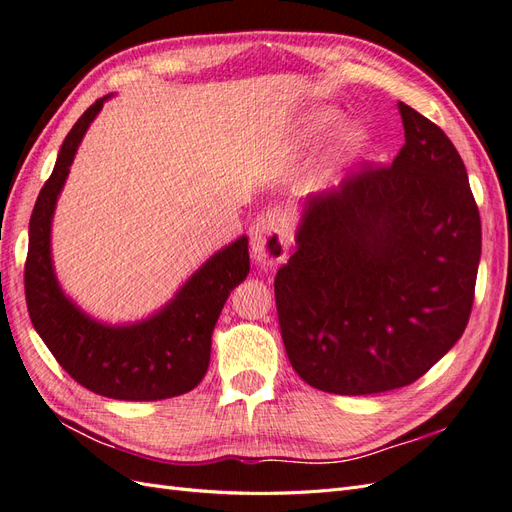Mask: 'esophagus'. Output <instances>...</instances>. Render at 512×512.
Listing matches in <instances>:
<instances>
[{
  "instance_id": "obj_1",
  "label": "esophagus",
  "mask_w": 512,
  "mask_h": 512,
  "mask_svg": "<svg viewBox=\"0 0 512 512\" xmlns=\"http://www.w3.org/2000/svg\"><path fill=\"white\" fill-rule=\"evenodd\" d=\"M292 243V224L282 211H267L250 228V250L260 267H275L286 260Z\"/></svg>"
}]
</instances>
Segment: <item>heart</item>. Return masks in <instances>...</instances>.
Wrapping results in <instances>:
<instances>
[{
  "label": "heart",
  "mask_w": 512,
  "mask_h": 512,
  "mask_svg": "<svg viewBox=\"0 0 512 512\" xmlns=\"http://www.w3.org/2000/svg\"><path fill=\"white\" fill-rule=\"evenodd\" d=\"M339 123V113L333 111V108H320V111L309 115L305 121V132L307 134H324L333 130ZM365 147V134L361 130H346L339 138V149L348 156H356L361 149Z\"/></svg>",
  "instance_id": "heart-1"
}]
</instances>
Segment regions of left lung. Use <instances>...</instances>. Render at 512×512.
I'll list each match as a JSON object with an SVG mask.
<instances>
[{
  "mask_svg": "<svg viewBox=\"0 0 512 512\" xmlns=\"http://www.w3.org/2000/svg\"><path fill=\"white\" fill-rule=\"evenodd\" d=\"M391 166L365 164L301 200L297 252L275 275L294 371L314 389L374 395L421 378L466 331L480 215L466 166L436 123L397 102Z\"/></svg>",
  "mask_w": 512,
  "mask_h": 512,
  "instance_id": "obj_1",
  "label": "left lung"
}]
</instances>
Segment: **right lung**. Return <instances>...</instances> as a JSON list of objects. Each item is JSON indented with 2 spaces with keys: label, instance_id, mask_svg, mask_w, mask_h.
<instances>
[{
  "label": "right lung",
  "instance_id": "1",
  "mask_svg": "<svg viewBox=\"0 0 512 512\" xmlns=\"http://www.w3.org/2000/svg\"><path fill=\"white\" fill-rule=\"evenodd\" d=\"M111 98L96 100L74 123L38 194L29 220L25 299L36 333L85 389L121 401L168 399L192 391L205 378L215 322L232 288L250 273V252L245 235L222 247L179 286L173 299L136 322H102L68 297L53 267V215L76 149Z\"/></svg>",
  "mask_w": 512,
  "mask_h": 512
}]
</instances>
